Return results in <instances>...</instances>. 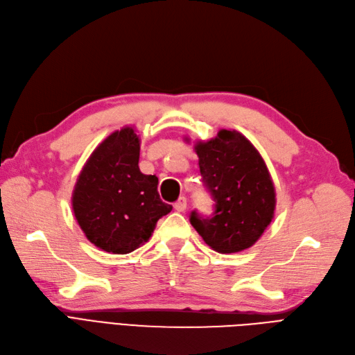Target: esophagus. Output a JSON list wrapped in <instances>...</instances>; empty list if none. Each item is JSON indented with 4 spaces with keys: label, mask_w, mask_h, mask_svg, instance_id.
<instances>
[{
    "label": "esophagus",
    "mask_w": 355,
    "mask_h": 355,
    "mask_svg": "<svg viewBox=\"0 0 355 355\" xmlns=\"http://www.w3.org/2000/svg\"><path fill=\"white\" fill-rule=\"evenodd\" d=\"M174 209L177 212H184L187 209V199L182 196V198H180L175 203H174Z\"/></svg>",
    "instance_id": "1"
}]
</instances>
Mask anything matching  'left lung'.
<instances>
[{"instance_id": "1", "label": "left lung", "mask_w": 355, "mask_h": 355, "mask_svg": "<svg viewBox=\"0 0 355 355\" xmlns=\"http://www.w3.org/2000/svg\"><path fill=\"white\" fill-rule=\"evenodd\" d=\"M194 150L215 211L207 218L193 211L191 225L215 252H243L261 237L277 206V193L263 157L235 130H219L215 139L196 143Z\"/></svg>"}]
</instances>
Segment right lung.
Segmentation results:
<instances>
[{
	"mask_svg": "<svg viewBox=\"0 0 355 355\" xmlns=\"http://www.w3.org/2000/svg\"><path fill=\"white\" fill-rule=\"evenodd\" d=\"M139 156L140 139L133 127H124L92 152L77 178L74 216L86 239L103 252H135L173 211L159 198L157 177L140 173Z\"/></svg>",
	"mask_w": 355,
	"mask_h": 355,
	"instance_id": "right-lung-1",
	"label": "right lung"
}]
</instances>
